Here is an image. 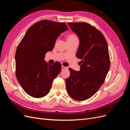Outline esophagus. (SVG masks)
Returning <instances> with one entry per match:
<instances>
[{
  "mask_svg": "<svg viewBox=\"0 0 130 130\" xmlns=\"http://www.w3.org/2000/svg\"><path fill=\"white\" fill-rule=\"evenodd\" d=\"M67 68L66 67H64V66H62V70H64V69H67Z\"/></svg>",
  "mask_w": 130,
  "mask_h": 130,
  "instance_id": "1",
  "label": "esophagus"
}]
</instances>
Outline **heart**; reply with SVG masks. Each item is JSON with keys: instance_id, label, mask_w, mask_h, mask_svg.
Wrapping results in <instances>:
<instances>
[{"instance_id": "heart-1", "label": "heart", "mask_w": 130, "mask_h": 130, "mask_svg": "<svg viewBox=\"0 0 130 130\" xmlns=\"http://www.w3.org/2000/svg\"><path fill=\"white\" fill-rule=\"evenodd\" d=\"M77 38L76 37V35H75L74 34H70L69 35L68 37V40H73V39H75V38Z\"/></svg>"}]
</instances>
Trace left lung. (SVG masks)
Listing matches in <instances>:
<instances>
[{
    "label": "left lung",
    "mask_w": 130,
    "mask_h": 130,
    "mask_svg": "<svg viewBox=\"0 0 130 130\" xmlns=\"http://www.w3.org/2000/svg\"><path fill=\"white\" fill-rule=\"evenodd\" d=\"M68 25L80 40L76 56L81 61L80 71L69 69L66 88L73 99L83 101L92 97L104 84L110 68L108 45L103 34L88 23Z\"/></svg>",
    "instance_id": "obj_1"
}]
</instances>
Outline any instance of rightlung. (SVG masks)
<instances>
[{
  "instance_id": "right-lung-1",
  "label": "right lung",
  "mask_w": 130,
  "mask_h": 130,
  "mask_svg": "<svg viewBox=\"0 0 130 130\" xmlns=\"http://www.w3.org/2000/svg\"><path fill=\"white\" fill-rule=\"evenodd\" d=\"M68 30L64 23L40 21L29 27L19 43L15 55V75L31 96L42 98L50 92L62 66L58 62L53 65L46 63L45 54L53 49L57 37Z\"/></svg>"
}]
</instances>
